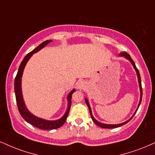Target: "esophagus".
Listing matches in <instances>:
<instances>
[{
	"mask_svg": "<svg viewBox=\"0 0 155 155\" xmlns=\"http://www.w3.org/2000/svg\"><path fill=\"white\" fill-rule=\"evenodd\" d=\"M86 87H87V83L84 81H80L78 84V89H81V90L85 89Z\"/></svg>",
	"mask_w": 155,
	"mask_h": 155,
	"instance_id": "1",
	"label": "esophagus"
}]
</instances>
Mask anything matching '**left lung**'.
Segmentation results:
<instances>
[{"instance_id":"left-lung-1","label":"left lung","mask_w":155,"mask_h":155,"mask_svg":"<svg viewBox=\"0 0 155 155\" xmlns=\"http://www.w3.org/2000/svg\"><path fill=\"white\" fill-rule=\"evenodd\" d=\"M119 55H120V56H124V57L126 58H127L128 60H129L130 62H131V64L133 65L134 68H135L136 71H137V77H138V81H139V88H140V92H141L140 101H139V105H138V108H137V110H138V109H139V105H140V104H141V100H142V87H141V76H140V74H139V70H138V68H137V66H136L135 63L134 62V61H133V60H132V58H131V56H130L129 54H128L127 53H126V52H125V53H120V54H119ZM85 102H86V103H87V105L88 106V108H89V113H90V115H91V117H92V120L94 121V122L95 123V124L97 125L98 126H100V127L103 128H118V127H120V126H123V125L127 124L128 122H129V121L131 120V118H133L134 115H135V113H137V110L135 113H134V114L133 115V116H132L131 118L129 119V120H128L127 121H126V122H124V123H122V124H114V125H113V124H102V123L98 122V121L96 119L94 118V117H93L92 113V110H91L90 105H89V102H88V100H87V98H85Z\"/></svg>"}]
</instances>
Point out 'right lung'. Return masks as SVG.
<instances>
[{"instance_id": "obj_1", "label": "right lung", "mask_w": 155, "mask_h": 155, "mask_svg": "<svg viewBox=\"0 0 155 155\" xmlns=\"http://www.w3.org/2000/svg\"><path fill=\"white\" fill-rule=\"evenodd\" d=\"M51 42V40H46L45 42H42L40 45L37 46V47L31 51L30 53H28L25 57L22 62L20 64L19 68H18V73L16 74V78H15L14 81V91H15V95H16V103H17V107L18 110L19 111L20 114H21V117L25 120L27 122L29 123L35 127L40 128V129H44V130H52V129H55V128H60L61 126H62L64 123L66 122L67 117H68V113H69V110L71 108V96L72 94L75 92V89H73L69 94H68L67 99H68V108H67V110L65 113L64 115L61 118L58 119L56 120H44V119L40 118L38 117H36L35 115H32L31 113L27 110V107H26L25 104H24L23 97H22V93H21V76L23 74V71L24 69V67H25L26 64H27V61H29V59L30 58L31 55L33 54L38 52L39 50H40L42 48H43L45 46L47 45L49 42Z\"/></svg>"}]
</instances>
